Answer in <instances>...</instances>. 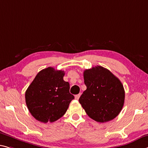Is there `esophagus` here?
<instances>
[{"label": "esophagus", "instance_id": "esophagus-1", "mask_svg": "<svg viewBox=\"0 0 148 148\" xmlns=\"http://www.w3.org/2000/svg\"><path fill=\"white\" fill-rule=\"evenodd\" d=\"M79 97H80V94H79H79H77V95H75V99L78 100V99H79Z\"/></svg>", "mask_w": 148, "mask_h": 148}]
</instances>
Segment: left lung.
<instances>
[{
    "label": "left lung",
    "instance_id": "8db88e82",
    "mask_svg": "<svg viewBox=\"0 0 148 148\" xmlns=\"http://www.w3.org/2000/svg\"><path fill=\"white\" fill-rule=\"evenodd\" d=\"M84 79L87 89L79 102L87 114L99 123H106L118 116L125 97L119 79L101 66L84 70Z\"/></svg>",
    "mask_w": 148,
    "mask_h": 148
}]
</instances>
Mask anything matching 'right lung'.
<instances>
[{
	"label": "right lung",
	"mask_w": 148,
	"mask_h": 148,
	"mask_svg": "<svg viewBox=\"0 0 148 148\" xmlns=\"http://www.w3.org/2000/svg\"><path fill=\"white\" fill-rule=\"evenodd\" d=\"M64 72L48 67L37 74L25 91L27 109L36 120L53 123L62 117L74 96L63 79Z\"/></svg>",
	"instance_id": "add662e5"
}]
</instances>
